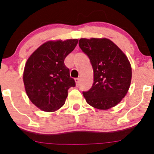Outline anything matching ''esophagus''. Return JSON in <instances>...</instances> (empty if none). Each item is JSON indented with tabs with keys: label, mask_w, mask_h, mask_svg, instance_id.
Returning <instances> with one entry per match:
<instances>
[{
	"label": "esophagus",
	"mask_w": 154,
	"mask_h": 154,
	"mask_svg": "<svg viewBox=\"0 0 154 154\" xmlns=\"http://www.w3.org/2000/svg\"><path fill=\"white\" fill-rule=\"evenodd\" d=\"M75 82H76V85L79 86V83H80V79L79 78H76L75 79Z\"/></svg>",
	"instance_id": "esophagus-1"
}]
</instances>
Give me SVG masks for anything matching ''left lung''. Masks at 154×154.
Listing matches in <instances>:
<instances>
[{"label":"left lung","mask_w":154,"mask_h":154,"mask_svg":"<svg viewBox=\"0 0 154 154\" xmlns=\"http://www.w3.org/2000/svg\"><path fill=\"white\" fill-rule=\"evenodd\" d=\"M79 46L89 57L93 69V84L83 92L87 103L100 110L115 106L128 93L132 79L130 61L109 39H79Z\"/></svg>","instance_id":"1"}]
</instances>
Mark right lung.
<instances>
[{"label": "right lung", "instance_id": "1", "mask_svg": "<svg viewBox=\"0 0 154 154\" xmlns=\"http://www.w3.org/2000/svg\"><path fill=\"white\" fill-rule=\"evenodd\" d=\"M77 43V39L48 41L28 58L23 73L24 88L32 103L40 110L57 111L64 105L68 90L75 86L63 61Z\"/></svg>", "mask_w": 154, "mask_h": 154}]
</instances>
